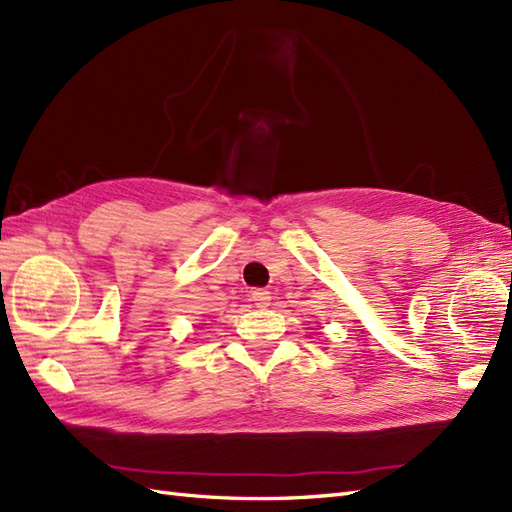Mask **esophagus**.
Listing matches in <instances>:
<instances>
[{"label": "esophagus", "instance_id": "obj_1", "mask_svg": "<svg viewBox=\"0 0 512 512\" xmlns=\"http://www.w3.org/2000/svg\"><path fill=\"white\" fill-rule=\"evenodd\" d=\"M252 301H254L256 308H267L271 303V293H269V290H262V288L252 290Z\"/></svg>", "mask_w": 512, "mask_h": 512}]
</instances>
